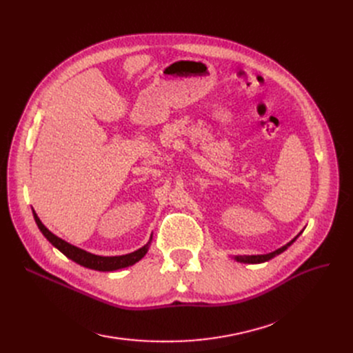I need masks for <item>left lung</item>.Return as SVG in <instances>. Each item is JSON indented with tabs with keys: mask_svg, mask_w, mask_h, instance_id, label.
I'll list each match as a JSON object with an SVG mask.
<instances>
[{
	"mask_svg": "<svg viewBox=\"0 0 353 353\" xmlns=\"http://www.w3.org/2000/svg\"><path fill=\"white\" fill-rule=\"evenodd\" d=\"M301 233H302V232H301ZM301 233H299L298 236H296L294 239H292L288 245L282 246L281 249H277V250H274V252H272V253H268V254H252V256H236L234 261H237V262H240V263H263V262H268V261H270V259H273L274 256L283 253V252L294 242V240L301 236Z\"/></svg>",
	"mask_w": 353,
	"mask_h": 353,
	"instance_id": "obj_1",
	"label": "left lung"
}]
</instances>
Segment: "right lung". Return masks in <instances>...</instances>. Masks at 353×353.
<instances>
[{"instance_id":"add662e5","label":"right lung","mask_w":353,"mask_h":353,"mask_svg":"<svg viewBox=\"0 0 353 353\" xmlns=\"http://www.w3.org/2000/svg\"><path fill=\"white\" fill-rule=\"evenodd\" d=\"M34 214V220L37 226L41 230V233L47 237L48 242L57 248L63 254H65L71 261H74L76 263L88 268V269H94V270H100V272H111V270H117V269H123L127 266H132L134 263H137L140 259L144 257V254L148 250V245L152 242V237L148 240V243L144 245L143 248H140L139 250L133 252V253H128V254H123V256H97V254H92L88 253L77 246H72L70 243H67L65 240L57 237L55 234H52L43 223L41 220L37 216V213L32 210Z\"/></svg>"}]
</instances>
